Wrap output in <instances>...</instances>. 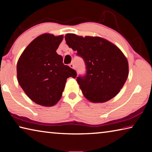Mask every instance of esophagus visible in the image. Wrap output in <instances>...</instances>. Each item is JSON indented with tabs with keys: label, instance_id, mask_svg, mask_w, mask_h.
Segmentation results:
<instances>
[{
	"label": "esophagus",
	"instance_id": "esophagus-1",
	"mask_svg": "<svg viewBox=\"0 0 152 152\" xmlns=\"http://www.w3.org/2000/svg\"><path fill=\"white\" fill-rule=\"evenodd\" d=\"M69 66H70L71 68H74V64H73L72 63L70 64V65H69Z\"/></svg>",
	"mask_w": 152,
	"mask_h": 152
}]
</instances>
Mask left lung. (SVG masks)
<instances>
[{
	"label": "left lung",
	"mask_w": 152,
	"mask_h": 152,
	"mask_svg": "<svg viewBox=\"0 0 152 152\" xmlns=\"http://www.w3.org/2000/svg\"><path fill=\"white\" fill-rule=\"evenodd\" d=\"M65 39L85 62L86 73L77 77L76 81L86 99L98 103L116 96L129 74L127 60L120 49L100 37L68 33Z\"/></svg>",
	"instance_id": "obj_1"
}]
</instances>
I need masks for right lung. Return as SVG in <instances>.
Instances as JSON below:
<instances>
[{
  "mask_svg": "<svg viewBox=\"0 0 152 152\" xmlns=\"http://www.w3.org/2000/svg\"><path fill=\"white\" fill-rule=\"evenodd\" d=\"M64 36L44 33L32 41L20 55L17 65L19 85L29 99L44 107L60 101L66 80L76 78V71L63 64L56 53Z\"/></svg>",
  "mask_w": 152,
  "mask_h": 152,
  "instance_id": "add662e5",
  "label": "right lung"
}]
</instances>
